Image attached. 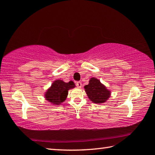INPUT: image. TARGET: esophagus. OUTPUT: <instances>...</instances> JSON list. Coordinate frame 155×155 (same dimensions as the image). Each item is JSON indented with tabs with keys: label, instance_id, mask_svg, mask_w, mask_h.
Here are the masks:
<instances>
[{
	"label": "esophagus",
	"instance_id": "1",
	"mask_svg": "<svg viewBox=\"0 0 155 155\" xmlns=\"http://www.w3.org/2000/svg\"><path fill=\"white\" fill-rule=\"evenodd\" d=\"M76 86L78 87V88H81V86H82V84L81 82L80 81H78L76 82Z\"/></svg>",
	"mask_w": 155,
	"mask_h": 155
}]
</instances>
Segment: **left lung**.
<instances>
[{
    "instance_id": "left-lung-1",
    "label": "left lung",
    "mask_w": 155,
    "mask_h": 155,
    "mask_svg": "<svg viewBox=\"0 0 155 155\" xmlns=\"http://www.w3.org/2000/svg\"><path fill=\"white\" fill-rule=\"evenodd\" d=\"M84 89L89 99L94 104H104L111 96V91L94 77L90 78L89 84L85 85Z\"/></svg>"
}]
</instances>
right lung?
<instances>
[{
	"label": "right lung",
	"instance_id": "right-lung-1",
	"mask_svg": "<svg viewBox=\"0 0 155 155\" xmlns=\"http://www.w3.org/2000/svg\"><path fill=\"white\" fill-rule=\"evenodd\" d=\"M75 87V85L72 81L66 83L61 80H55L45 92L44 97L51 104L59 105L66 101L68 95V90Z\"/></svg>",
	"mask_w": 155,
	"mask_h": 155
}]
</instances>
